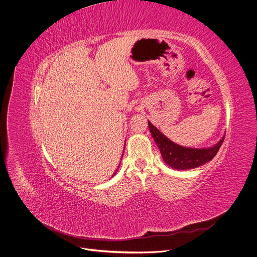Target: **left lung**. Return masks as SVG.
<instances>
[{"instance_id": "1", "label": "left lung", "mask_w": 257, "mask_h": 257, "mask_svg": "<svg viewBox=\"0 0 257 257\" xmlns=\"http://www.w3.org/2000/svg\"><path fill=\"white\" fill-rule=\"evenodd\" d=\"M148 123L163 160L169 167L175 170H189L206 164L215 157L224 139V136H222L216 145L210 148H185L170 141L150 121Z\"/></svg>"}]
</instances>
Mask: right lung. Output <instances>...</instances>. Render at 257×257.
<instances>
[{
  "label": "right lung",
  "instance_id": "obj_1",
  "mask_svg": "<svg viewBox=\"0 0 257 257\" xmlns=\"http://www.w3.org/2000/svg\"><path fill=\"white\" fill-rule=\"evenodd\" d=\"M122 157H123V156H122ZM119 167H120V166H119ZM116 171H118V169H116V170H115V172H116ZM115 172H114V173H113V175H114V174H115ZM113 175H112V176H113Z\"/></svg>",
  "mask_w": 257,
  "mask_h": 257
}]
</instances>
